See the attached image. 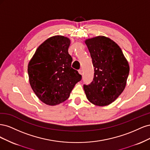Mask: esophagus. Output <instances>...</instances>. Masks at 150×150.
I'll list each match as a JSON object with an SVG mask.
<instances>
[{
  "label": "esophagus",
  "mask_w": 150,
  "mask_h": 150,
  "mask_svg": "<svg viewBox=\"0 0 150 150\" xmlns=\"http://www.w3.org/2000/svg\"><path fill=\"white\" fill-rule=\"evenodd\" d=\"M78 72H79V73L80 74H83V69H79V70H78Z\"/></svg>",
  "instance_id": "obj_1"
}]
</instances>
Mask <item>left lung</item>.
<instances>
[{
  "label": "left lung",
  "instance_id": "left-lung-1",
  "mask_svg": "<svg viewBox=\"0 0 150 150\" xmlns=\"http://www.w3.org/2000/svg\"><path fill=\"white\" fill-rule=\"evenodd\" d=\"M94 69L93 81L84 85L88 100L96 106H107L123 91L129 66L122 50L115 42L104 36L85 40Z\"/></svg>",
  "mask_w": 150,
  "mask_h": 150
}]
</instances>
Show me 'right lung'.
Returning a JSON list of instances; mask_svg holds the SVG:
<instances>
[{
	"mask_svg": "<svg viewBox=\"0 0 150 150\" xmlns=\"http://www.w3.org/2000/svg\"><path fill=\"white\" fill-rule=\"evenodd\" d=\"M71 40L62 35L49 38L40 45L28 64L29 83L40 101L55 106L69 98L82 76L71 67L68 53Z\"/></svg>",
	"mask_w": 150,
	"mask_h": 150,
	"instance_id": "1",
	"label": "right lung"
}]
</instances>
